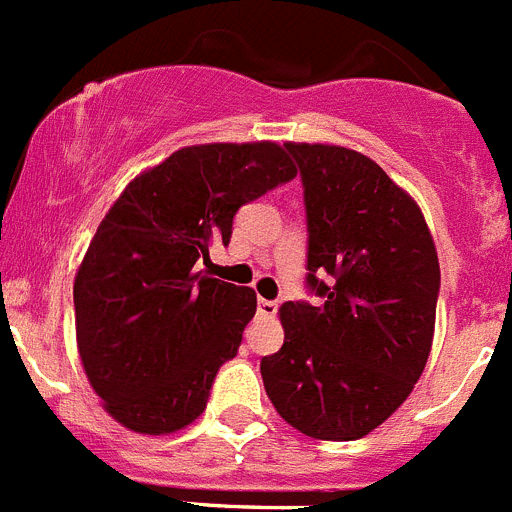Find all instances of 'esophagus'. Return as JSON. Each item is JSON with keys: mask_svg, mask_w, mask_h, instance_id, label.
Instances as JSON below:
<instances>
[{"mask_svg": "<svg viewBox=\"0 0 512 512\" xmlns=\"http://www.w3.org/2000/svg\"><path fill=\"white\" fill-rule=\"evenodd\" d=\"M279 304L271 302V299H259V317H274Z\"/></svg>", "mask_w": 512, "mask_h": 512, "instance_id": "esophagus-1", "label": "esophagus"}]
</instances>
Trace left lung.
Here are the masks:
<instances>
[{
    "mask_svg": "<svg viewBox=\"0 0 512 512\" xmlns=\"http://www.w3.org/2000/svg\"><path fill=\"white\" fill-rule=\"evenodd\" d=\"M307 208V287L281 304L284 345L261 360L266 396L312 439L353 442L401 406L434 340L439 259L421 208L370 157L284 144Z\"/></svg>",
    "mask_w": 512,
    "mask_h": 512,
    "instance_id": "8db88e82",
    "label": "left lung"
}]
</instances>
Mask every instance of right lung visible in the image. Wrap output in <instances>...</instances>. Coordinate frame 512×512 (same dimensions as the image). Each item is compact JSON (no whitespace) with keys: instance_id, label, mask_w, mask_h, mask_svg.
I'll list each match as a JSON object with an SVG mask.
<instances>
[{"instance_id":"add662e5","label":"right lung","mask_w":512,"mask_h":512,"mask_svg":"<svg viewBox=\"0 0 512 512\" xmlns=\"http://www.w3.org/2000/svg\"><path fill=\"white\" fill-rule=\"evenodd\" d=\"M297 177L276 142L182 147L111 205L75 274V337L103 409L137 434H172L205 411L236 358L256 292L195 271L228 246L233 215Z\"/></svg>"}]
</instances>
